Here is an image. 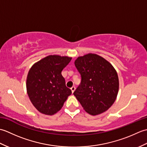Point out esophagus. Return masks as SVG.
I'll use <instances>...</instances> for the list:
<instances>
[{
  "label": "esophagus",
  "mask_w": 147,
  "mask_h": 147,
  "mask_svg": "<svg viewBox=\"0 0 147 147\" xmlns=\"http://www.w3.org/2000/svg\"><path fill=\"white\" fill-rule=\"evenodd\" d=\"M71 92H72V93H73V92L75 91V90H76V87L75 86H72L71 88Z\"/></svg>",
  "instance_id": "34e87169"
}]
</instances>
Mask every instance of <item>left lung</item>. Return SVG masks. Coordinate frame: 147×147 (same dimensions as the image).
<instances>
[{"label":"left lung","mask_w":147,"mask_h":147,"mask_svg":"<svg viewBox=\"0 0 147 147\" xmlns=\"http://www.w3.org/2000/svg\"><path fill=\"white\" fill-rule=\"evenodd\" d=\"M74 64L82 82L73 94L84 110L92 115L107 111L114 104L119 91V78L114 67L95 54L78 57Z\"/></svg>","instance_id":"obj_1"}]
</instances>
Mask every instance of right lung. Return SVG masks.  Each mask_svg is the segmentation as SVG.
<instances>
[{
    "mask_svg": "<svg viewBox=\"0 0 147 147\" xmlns=\"http://www.w3.org/2000/svg\"><path fill=\"white\" fill-rule=\"evenodd\" d=\"M71 59L51 55L30 68L26 79L27 93L34 107L41 113L50 115L57 113L71 94L61 74Z\"/></svg>",
    "mask_w": 147,
    "mask_h": 147,
    "instance_id": "obj_1",
    "label": "right lung"
}]
</instances>
